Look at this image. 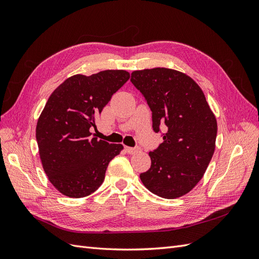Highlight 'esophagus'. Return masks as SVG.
<instances>
[{"mask_svg":"<svg viewBox=\"0 0 259 259\" xmlns=\"http://www.w3.org/2000/svg\"><path fill=\"white\" fill-rule=\"evenodd\" d=\"M124 149H125V151H126L128 154H134V153H137V152H139L140 151V148H132V147H126L125 146L124 147Z\"/></svg>","mask_w":259,"mask_h":259,"instance_id":"obj_1","label":"esophagus"}]
</instances>
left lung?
I'll return each instance as SVG.
<instances>
[{"mask_svg": "<svg viewBox=\"0 0 259 259\" xmlns=\"http://www.w3.org/2000/svg\"><path fill=\"white\" fill-rule=\"evenodd\" d=\"M131 81L151 109L153 131L167 126L163 143L149 152L151 166L140 179L161 198L183 197L202 179L214 154L216 117L200 86L177 70H136Z\"/></svg>", "mask_w": 259, "mask_h": 259, "instance_id": "8db88e82", "label": "left lung"}]
</instances>
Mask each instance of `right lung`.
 <instances>
[{
	"instance_id": "right-lung-1",
	"label": "right lung",
	"mask_w": 259,
	"mask_h": 259,
	"mask_svg": "<svg viewBox=\"0 0 259 259\" xmlns=\"http://www.w3.org/2000/svg\"><path fill=\"white\" fill-rule=\"evenodd\" d=\"M130 79L125 70L68 77L55 90L38 117L35 137L49 180L69 198H84L103 184L108 164L123 149L92 137L104 107Z\"/></svg>"
}]
</instances>
